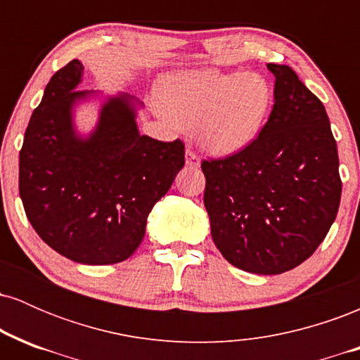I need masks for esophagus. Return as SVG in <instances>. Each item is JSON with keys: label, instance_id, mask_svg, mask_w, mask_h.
I'll return each mask as SVG.
<instances>
[{"label": "esophagus", "instance_id": "34e87169", "mask_svg": "<svg viewBox=\"0 0 360 360\" xmlns=\"http://www.w3.org/2000/svg\"><path fill=\"white\" fill-rule=\"evenodd\" d=\"M200 164H201L200 157L194 154L193 150H186V166L198 169V167H200Z\"/></svg>", "mask_w": 360, "mask_h": 360}]
</instances>
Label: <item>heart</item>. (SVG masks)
Returning <instances> with one entry per match:
<instances>
[{"mask_svg": "<svg viewBox=\"0 0 360 360\" xmlns=\"http://www.w3.org/2000/svg\"><path fill=\"white\" fill-rule=\"evenodd\" d=\"M272 98L269 81L257 72L179 71L164 76L157 88L162 113L181 127H196L200 146L220 157L257 139Z\"/></svg>", "mask_w": 360, "mask_h": 360, "instance_id": "heart-1", "label": "heart"}]
</instances>
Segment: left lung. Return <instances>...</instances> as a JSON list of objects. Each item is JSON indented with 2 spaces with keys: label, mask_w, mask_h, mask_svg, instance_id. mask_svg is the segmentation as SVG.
I'll return each mask as SVG.
<instances>
[{
  "label": "left lung",
  "mask_w": 360,
  "mask_h": 360,
  "mask_svg": "<svg viewBox=\"0 0 360 360\" xmlns=\"http://www.w3.org/2000/svg\"><path fill=\"white\" fill-rule=\"evenodd\" d=\"M274 74V106L259 137L203 160L205 208L217 249L252 274H283L318 249L342 196L338 152L323 103L289 65Z\"/></svg>",
  "instance_id": "1"
}]
</instances>
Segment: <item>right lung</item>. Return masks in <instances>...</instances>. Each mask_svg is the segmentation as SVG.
<instances>
[{"instance_id": "1", "label": "right lung", "mask_w": 360, "mask_h": 360, "mask_svg": "<svg viewBox=\"0 0 360 360\" xmlns=\"http://www.w3.org/2000/svg\"><path fill=\"white\" fill-rule=\"evenodd\" d=\"M82 74L74 59L45 86L20 152V198L49 247L74 262L106 266L139 249L148 213L184 166V146L140 135L143 103L77 91ZM82 104L98 110L89 132L75 123Z\"/></svg>"}]
</instances>
